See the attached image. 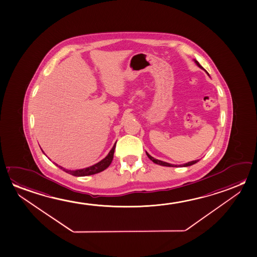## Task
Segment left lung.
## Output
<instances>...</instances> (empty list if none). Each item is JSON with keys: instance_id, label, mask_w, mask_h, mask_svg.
I'll return each mask as SVG.
<instances>
[{"instance_id": "8db88e82", "label": "left lung", "mask_w": 257, "mask_h": 257, "mask_svg": "<svg viewBox=\"0 0 257 257\" xmlns=\"http://www.w3.org/2000/svg\"><path fill=\"white\" fill-rule=\"evenodd\" d=\"M194 61L196 62V65L198 66L200 69H204V71H205V72L208 74L207 71H206V70H205V69H204V68L202 67V66L200 65L199 62H198V61H196V60H195V59H194ZM208 76H209V74H208ZM146 153H147V155L148 156V158L151 160L152 162H154V163H156V164L162 165V166H166V167H188V166H191V165L195 164V163H197V162L199 161V160H196V161L188 162V163H184V164H180V165H174V164H171V163H166V162H163V161H160V160L155 159V158H154L153 156H151V155H149L147 152H146Z\"/></svg>"}]
</instances>
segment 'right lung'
<instances>
[{"label":"right lung","instance_id":"add662e5","mask_svg":"<svg viewBox=\"0 0 257 257\" xmlns=\"http://www.w3.org/2000/svg\"><path fill=\"white\" fill-rule=\"evenodd\" d=\"M116 143L117 142H115L114 146L112 147L111 150L109 152V154L106 155L105 158H103V159L101 160L99 163H95V164L92 165V166H89V167L71 171V170H67V169H64V168H62L61 166H59L57 163H54V164H55L56 166H58V167L62 169V170L65 171V172H67V173L71 174V175L76 176V177L94 175V174H96V173H99V172H101V171H104L105 169H107V168L110 166V164L111 163V162H112V159H113ZM43 153H44V152H43ZM44 154H45V153H44Z\"/></svg>","mask_w":257,"mask_h":257}]
</instances>
